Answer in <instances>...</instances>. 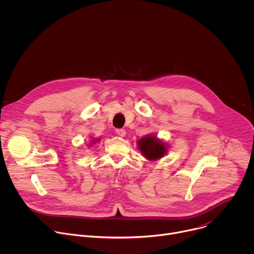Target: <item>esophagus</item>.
Returning a JSON list of instances; mask_svg holds the SVG:
<instances>
[{"instance_id": "34e87169", "label": "esophagus", "mask_w": 254, "mask_h": 254, "mask_svg": "<svg viewBox=\"0 0 254 254\" xmlns=\"http://www.w3.org/2000/svg\"><path fill=\"white\" fill-rule=\"evenodd\" d=\"M116 132L118 135L120 136H125L126 135V130L124 128H117L116 129Z\"/></svg>"}]
</instances>
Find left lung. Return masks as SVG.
I'll return each instance as SVG.
<instances>
[{"mask_svg":"<svg viewBox=\"0 0 254 254\" xmlns=\"http://www.w3.org/2000/svg\"><path fill=\"white\" fill-rule=\"evenodd\" d=\"M140 153L151 161H156L164 157L167 153L165 143L157 138V136L149 135L140 138L137 142Z\"/></svg>","mask_w":254,"mask_h":254,"instance_id":"1","label":"left lung"}]
</instances>
